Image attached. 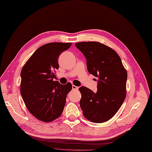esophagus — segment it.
I'll list each match as a JSON object with an SVG mask.
<instances>
[{
	"mask_svg": "<svg viewBox=\"0 0 152 152\" xmlns=\"http://www.w3.org/2000/svg\"><path fill=\"white\" fill-rule=\"evenodd\" d=\"M72 89L74 90H77L78 89V86H76L73 85H72Z\"/></svg>",
	"mask_w": 152,
	"mask_h": 152,
	"instance_id": "1",
	"label": "esophagus"
}]
</instances>
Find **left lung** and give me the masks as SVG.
Listing matches in <instances>:
<instances>
[{
  "mask_svg": "<svg viewBox=\"0 0 152 152\" xmlns=\"http://www.w3.org/2000/svg\"><path fill=\"white\" fill-rule=\"evenodd\" d=\"M75 47L85 57L89 73L98 78L96 93L85 86L79 88L83 114L91 122L102 123L113 118L124 102L127 72L116 52L102 43L82 42Z\"/></svg>",
  "mask_w": 152,
  "mask_h": 152,
  "instance_id": "1",
  "label": "left lung"
}]
</instances>
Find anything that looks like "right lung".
Instances as JSON below:
<instances>
[{"label": "right lung", "instance_id": "obj_1", "mask_svg": "<svg viewBox=\"0 0 152 152\" xmlns=\"http://www.w3.org/2000/svg\"><path fill=\"white\" fill-rule=\"evenodd\" d=\"M72 43L50 42L39 47L21 71L20 93L28 110L38 119L50 122L62 114L67 95L72 88L54 81L61 53Z\"/></svg>", "mask_w": 152, "mask_h": 152}]
</instances>
